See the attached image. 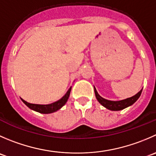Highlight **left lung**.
Segmentation results:
<instances>
[{
  "mask_svg": "<svg viewBox=\"0 0 156 156\" xmlns=\"http://www.w3.org/2000/svg\"><path fill=\"white\" fill-rule=\"evenodd\" d=\"M142 90H143V89H141L136 94L131 97V98H126V99L124 100H121V101H114L107 100L105 99V98H102L101 96H100L99 94L97 91L96 88L94 87L95 96H96V98L98 101V102H99L101 105L104 106L105 108L108 109V110H113V111H118V110H123V109L133 105V104L139 99V98H140V95H141Z\"/></svg>",
  "mask_w": 156,
  "mask_h": 156,
  "instance_id": "obj_1",
  "label": "left lung"
}]
</instances>
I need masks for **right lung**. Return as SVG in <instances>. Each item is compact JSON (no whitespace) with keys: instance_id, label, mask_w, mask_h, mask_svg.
I'll return each mask as SVG.
<instances>
[{"instance_id":"1","label":"right lung","mask_w":156,"mask_h":156,"mask_svg":"<svg viewBox=\"0 0 156 156\" xmlns=\"http://www.w3.org/2000/svg\"><path fill=\"white\" fill-rule=\"evenodd\" d=\"M71 90H72V87L68 90V91L66 92V94L59 99L58 101H55V102L52 103V104H30V103L27 102L26 101H24L23 99L21 98L23 102L30 109L34 110V111L39 112L40 113H45V114H48V113H52L54 112H56L57 110H60L65 104L67 102L68 99L69 98V95H70Z\"/></svg>"}]
</instances>
